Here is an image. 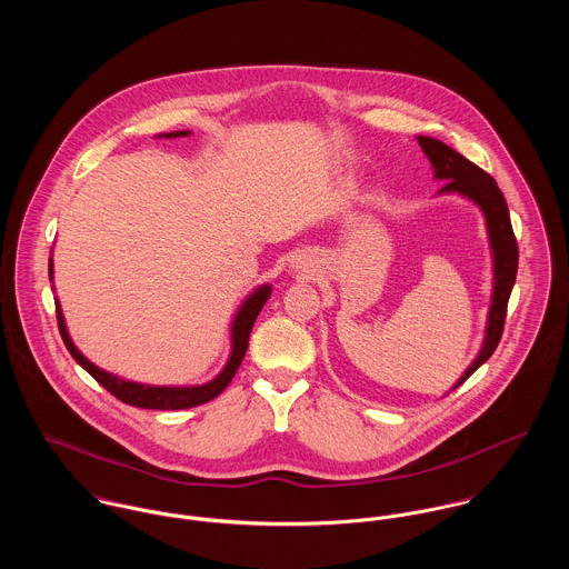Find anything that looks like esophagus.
Listing matches in <instances>:
<instances>
[{"mask_svg":"<svg viewBox=\"0 0 569 569\" xmlns=\"http://www.w3.org/2000/svg\"><path fill=\"white\" fill-rule=\"evenodd\" d=\"M296 267H300V269H307V267H302V262H298V264H296Z\"/></svg>","mask_w":569,"mask_h":569,"instance_id":"1","label":"esophagus"}]
</instances>
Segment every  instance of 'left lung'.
<instances>
[{
  "label": "left lung",
  "mask_w": 569,
  "mask_h": 569,
  "mask_svg": "<svg viewBox=\"0 0 569 569\" xmlns=\"http://www.w3.org/2000/svg\"><path fill=\"white\" fill-rule=\"evenodd\" d=\"M418 144L427 160L433 168V177L445 181V186L438 190L440 194H460L469 201H473L485 219H487L488 243H490V253H492V298H490V309H488L487 335L482 350L473 359V363L467 368V372L458 379V383L451 388H460L485 361L495 352L501 332H503V322H506V307L510 291L515 287L517 278V262H519V249H517V239L512 234L510 226V214L506 199L501 190L497 188V181L485 172L480 166L469 162L465 156L453 151L440 140L418 136Z\"/></svg>",
  "instance_id": "1"
}]
</instances>
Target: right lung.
Instances as JSON below:
<instances>
[{"label":"right lung","instance_id":"1","mask_svg":"<svg viewBox=\"0 0 569 569\" xmlns=\"http://www.w3.org/2000/svg\"><path fill=\"white\" fill-rule=\"evenodd\" d=\"M190 136V131H174V133H162L158 138H183ZM52 258H50V280H52ZM271 296V284H260L258 289H253L247 298H244L241 309L237 311L234 320H232V352L230 359L226 363V368L208 383L203 386H186V388H170V386H144V383H136V381H124L111 372L100 370L98 366H93L81 350L74 346V341L70 339L68 326H66V318L63 311L57 302V322H59V330L61 337L70 350V355L77 359V363L82 366L107 392H111L116 399H120L122 403H129L133 407H144V409H186V407H197L212 401L214 397H219L230 381L234 379L241 361H243L244 352H247V341H249V332L251 326L256 322L260 309L264 307V302Z\"/></svg>","mask_w":569,"mask_h":569}]
</instances>
